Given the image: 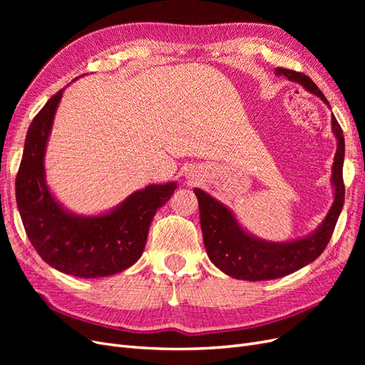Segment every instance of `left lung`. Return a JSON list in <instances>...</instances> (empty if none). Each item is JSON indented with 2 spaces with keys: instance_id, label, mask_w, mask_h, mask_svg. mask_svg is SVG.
Here are the masks:
<instances>
[{
  "instance_id": "left-lung-1",
  "label": "left lung",
  "mask_w": 365,
  "mask_h": 365,
  "mask_svg": "<svg viewBox=\"0 0 365 365\" xmlns=\"http://www.w3.org/2000/svg\"><path fill=\"white\" fill-rule=\"evenodd\" d=\"M275 74L300 83L306 91L322 98L330 108L324 94L307 76L286 68H275ZM332 132L336 138V153L332 165L334 202L323 222L304 237L286 242L260 239L248 233L227 205L201 189H193L200 204L204 247L216 268L237 280H272L302 269L324 251L344 205V135L334 114Z\"/></svg>"
}]
</instances>
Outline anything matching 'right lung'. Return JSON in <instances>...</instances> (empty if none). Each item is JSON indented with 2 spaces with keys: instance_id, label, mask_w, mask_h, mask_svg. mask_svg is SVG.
<instances>
[{
  "instance_id": "1",
  "label": "right lung",
  "mask_w": 365,
  "mask_h": 365,
  "mask_svg": "<svg viewBox=\"0 0 365 365\" xmlns=\"http://www.w3.org/2000/svg\"><path fill=\"white\" fill-rule=\"evenodd\" d=\"M62 93L54 94L29 126L16 175V204L29 240L51 268L81 279L108 277L141 257L153 216L178 184H149L101 215H77L63 207L50 190L43 165Z\"/></svg>"
}]
</instances>
